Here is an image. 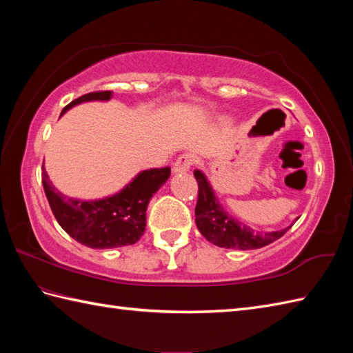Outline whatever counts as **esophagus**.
I'll return each mask as SVG.
<instances>
[{"label": "esophagus", "instance_id": "34e87169", "mask_svg": "<svg viewBox=\"0 0 353 353\" xmlns=\"http://www.w3.org/2000/svg\"><path fill=\"white\" fill-rule=\"evenodd\" d=\"M196 163V156L191 153H183L176 159L174 165H172V171L174 172H186L190 171L192 165Z\"/></svg>", "mask_w": 353, "mask_h": 353}]
</instances>
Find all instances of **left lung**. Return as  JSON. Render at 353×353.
<instances>
[{
  "instance_id": "8db88e82",
  "label": "left lung",
  "mask_w": 353,
  "mask_h": 353,
  "mask_svg": "<svg viewBox=\"0 0 353 353\" xmlns=\"http://www.w3.org/2000/svg\"><path fill=\"white\" fill-rule=\"evenodd\" d=\"M199 183V196L196 205V224L200 234L212 244L224 249L254 250L274 243L285 235L290 228L276 232H258L245 224L232 219L216 201L206 177L199 170L194 171Z\"/></svg>"
}]
</instances>
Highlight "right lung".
<instances>
[{
  "label": "right lung",
  "instance_id": "right-lung-1",
  "mask_svg": "<svg viewBox=\"0 0 353 353\" xmlns=\"http://www.w3.org/2000/svg\"><path fill=\"white\" fill-rule=\"evenodd\" d=\"M110 97V91L85 94L65 106L62 114L81 101L109 100ZM170 167L145 170L119 194L97 201L63 196L51 185L45 168L42 185L51 211L66 234L91 249H112L134 244L144 235L148 201L170 177Z\"/></svg>",
  "mask_w": 353,
  "mask_h": 353
}]
</instances>
